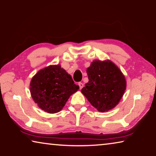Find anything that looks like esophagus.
I'll list each match as a JSON object with an SVG mask.
<instances>
[{"instance_id":"1","label":"esophagus","mask_w":156,"mask_h":156,"mask_svg":"<svg viewBox=\"0 0 156 156\" xmlns=\"http://www.w3.org/2000/svg\"><path fill=\"white\" fill-rule=\"evenodd\" d=\"M78 85H79V87H80V89H81L83 87L84 84L83 83H81V82H80V83H78Z\"/></svg>"}]
</instances>
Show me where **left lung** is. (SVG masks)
<instances>
[{
	"instance_id": "obj_1",
	"label": "left lung",
	"mask_w": 156,
	"mask_h": 156,
	"mask_svg": "<svg viewBox=\"0 0 156 156\" xmlns=\"http://www.w3.org/2000/svg\"><path fill=\"white\" fill-rule=\"evenodd\" d=\"M89 82L81 89L98 112L112 109L120 102L126 89L125 76L110 60H94L87 69Z\"/></svg>"
}]
</instances>
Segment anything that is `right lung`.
Returning a JSON list of instances; mask_svg holds the SVG:
<instances>
[{"mask_svg":"<svg viewBox=\"0 0 156 156\" xmlns=\"http://www.w3.org/2000/svg\"><path fill=\"white\" fill-rule=\"evenodd\" d=\"M79 89L73 79L60 65L41 69L31 79L30 92L34 102L49 113L59 112L71 95Z\"/></svg>","mask_w":156,"mask_h":156,"instance_id":"right-lung-1","label":"right lung"}]
</instances>
